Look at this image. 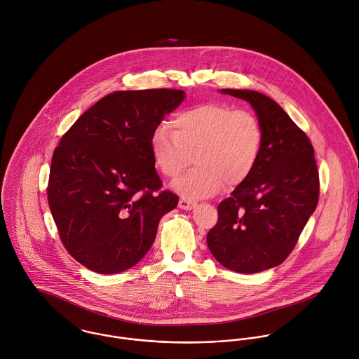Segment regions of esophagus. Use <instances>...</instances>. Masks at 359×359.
Listing matches in <instances>:
<instances>
[{"label": "esophagus", "mask_w": 359, "mask_h": 359, "mask_svg": "<svg viewBox=\"0 0 359 359\" xmlns=\"http://www.w3.org/2000/svg\"><path fill=\"white\" fill-rule=\"evenodd\" d=\"M196 205H197V201L191 200V198H180V201H179V207L186 211L193 210Z\"/></svg>", "instance_id": "esophagus-1"}]
</instances>
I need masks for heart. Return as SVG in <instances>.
I'll return each instance as SVG.
<instances>
[{"label":"heart","mask_w":359,"mask_h":359,"mask_svg":"<svg viewBox=\"0 0 359 359\" xmlns=\"http://www.w3.org/2000/svg\"><path fill=\"white\" fill-rule=\"evenodd\" d=\"M173 132L165 125L151 136L154 165L169 179L179 177L191 163L197 166L175 183L189 197H207L224 187L243 184L254 172L262 151L264 129L250 111L210 102L176 114Z\"/></svg>","instance_id":"heart-1"}]
</instances>
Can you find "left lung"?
<instances>
[{
    "label": "left lung",
    "mask_w": 359,
    "mask_h": 359,
    "mask_svg": "<svg viewBox=\"0 0 359 359\" xmlns=\"http://www.w3.org/2000/svg\"><path fill=\"white\" fill-rule=\"evenodd\" d=\"M255 109L264 129L251 176L217 205L207 244L224 268L257 273L286 261L319 201V172L311 140L272 98L223 88Z\"/></svg>",
    "instance_id": "8db88e82"
}]
</instances>
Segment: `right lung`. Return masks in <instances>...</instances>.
Here are the masks:
<instances>
[{
    "label": "right lung",
    "instance_id": "obj_1",
    "mask_svg": "<svg viewBox=\"0 0 359 359\" xmlns=\"http://www.w3.org/2000/svg\"><path fill=\"white\" fill-rule=\"evenodd\" d=\"M182 90L115 91L87 109L55 148L47 198L60 238L87 269L112 275L151 248L179 197L162 190L149 142Z\"/></svg>",
    "mask_w": 359,
    "mask_h": 359
}]
</instances>
